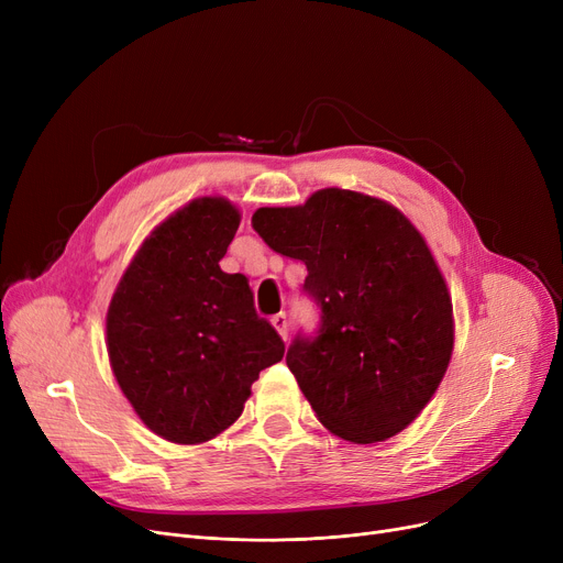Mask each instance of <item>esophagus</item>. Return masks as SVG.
Returning a JSON list of instances; mask_svg holds the SVG:
<instances>
[{
	"label": "esophagus",
	"mask_w": 563,
	"mask_h": 563,
	"mask_svg": "<svg viewBox=\"0 0 563 563\" xmlns=\"http://www.w3.org/2000/svg\"><path fill=\"white\" fill-rule=\"evenodd\" d=\"M272 323H274V329L280 333V338L287 340V327H289V323H287V314H285V312L274 314V317H272Z\"/></svg>",
	"instance_id": "obj_1"
}]
</instances>
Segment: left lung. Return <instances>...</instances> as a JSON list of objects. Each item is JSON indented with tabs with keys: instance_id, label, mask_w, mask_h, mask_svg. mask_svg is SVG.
I'll list each match as a JSON object with an SVG mask.
<instances>
[{
	"instance_id": "1",
	"label": "left lung",
	"mask_w": 563,
	"mask_h": 563,
	"mask_svg": "<svg viewBox=\"0 0 563 563\" xmlns=\"http://www.w3.org/2000/svg\"><path fill=\"white\" fill-rule=\"evenodd\" d=\"M253 228L308 266L319 329L294 338L285 361L319 422L361 445L406 429L454 346L450 291L422 234L393 205L346 189L262 207Z\"/></svg>"
}]
</instances>
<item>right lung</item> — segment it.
Instances as JSON below:
<instances>
[{
	"label": "right lung",
	"mask_w": 563,
	"mask_h": 563,
	"mask_svg": "<svg viewBox=\"0 0 563 563\" xmlns=\"http://www.w3.org/2000/svg\"><path fill=\"white\" fill-rule=\"evenodd\" d=\"M240 212L198 198L153 230L107 314L113 376L157 435L196 445L242 416L285 342L253 306L246 276L221 272Z\"/></svg>",
	"instance_id": "1"
}]
</instances>
